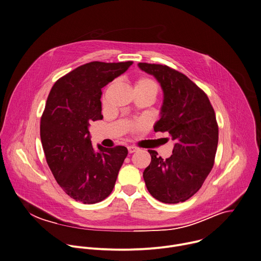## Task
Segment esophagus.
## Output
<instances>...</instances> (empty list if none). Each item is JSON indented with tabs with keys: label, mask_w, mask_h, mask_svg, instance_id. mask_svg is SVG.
Segmentation results:
<instances>
[{
	"label": "esophagus",
	"mask_w": 261,
	"mask_h": 261,
	"mask_svg": "<svg viewBox=\"0 0 261 261\" xmlns=\"http://www.w3.org/2000/svg\"><path fill=\"white\" fill-rule=\"evenodd\" d=\"M137 150H138V147H136V146H128L129 153H133V152H135Z\"/></svg>",
	"instance_id": "34e87169"
}]
</instances>
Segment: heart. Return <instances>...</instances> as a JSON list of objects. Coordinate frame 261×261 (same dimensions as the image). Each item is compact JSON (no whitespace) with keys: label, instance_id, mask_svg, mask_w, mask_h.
<instances>
[{"label":"heart","instance_id":"heart-1","mask_svg":"<svg viewBox=\"0 0 261 261\" xmlns=\"http://www.w3.org/2000/svg\"><path fill=\"white\" fill-rule=\"evenodd\" d=\"M134 91L147 93V94H150L153 98H155L159 92V84L154 79L150 77L141 76L137 78L134 83ZM138 128H140V125L134 126V129H138Z\"/></svg>","mask_w":261,"mask_h":261}]
</instances>
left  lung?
<instances>
[{
    "label": "left lung",
    "instance_id": "left-lung-1",
    "mask_svg": "<svg viewBox=\"0 0 261 261\" xmlns=\"http://www.w3.org/2000/svg\"><path fill=\"white\" fill-rule=\"evenodd\" d=\"M155 77L164 91L161 119L155 132H168L174 140L169 159L148 150L149 166L143 172L148 192L164 203L184 202L202 186L211 173L219 142L215 110L205 94L183 73L166 65L139 63Z\"/></svg>",
    "mask_w": 261,
    "mask_h": 261
}]
</instances>
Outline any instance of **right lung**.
Here are the masks:
<instances>
[{
  "label": "right lung",
  "mask_w": 261,
  "mask_h": 261,
  "mask_svg": "<svg viewBox=\"0 0 261 261\" xmlns=\"http://www.w3.org/2000/svg\"><path fill=\"white\" fill-rule=\"evenodd\" d=\"M133 62L84 64L51 87L40 119V139L46 163L61 188L84 204L106 199L114 189L128 154L125 146L91 145L88 127L101 120V88Z\"/></svg>",
  "instance_id": "right-lung-1"
}]
</instances>
